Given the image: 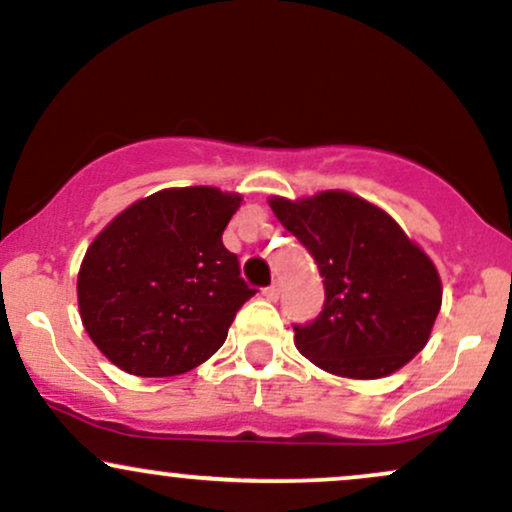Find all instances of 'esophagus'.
<instances>
[{"instance_id": "esophagus-1", "label": "esophagus", "mask_w": 512, "mask_h": 512, "mask_svg": "<svg viewBox=\"0 0 512 512\" xmlns=\"http://www.w3.org/2000/svg\"><path fill=\"white\" fill-rule=\"evenodd\" d=\"M279 296H281L279 284H272L269 289H264V298H267V301H279Z\"/></svg>"}]
</instances>
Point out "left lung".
<instances>
[{
    "mask_svg": "<svg viewBox=\"0 0 512 512\" xmlns=\"http://www.w3.org/2000/svg\"><path fill=\"white\" fill-rule=\"evenodd\" d=\"M286 231L313 255L325 308L296 330V349L339 378L397 373L428 344L443 303L431 257L368 199L344 190L269 197Z\"/></svg>",
    "mask_w": 512,
    "mask_h": 512,
    "instance_id": "left-lung-1",
    "label": "left lung"
}]
</instances>
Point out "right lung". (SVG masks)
<instances>
[{"instance_id": "1", "label": "right lung", "mask_w": 512, "mask_h": 512, "mask_svg": "<svg viewBox=\"0 0 512 512\" xmlns=\"http://www.w3.org/2000/svg\"><path fill=\"white\" fill-rule=\"evenodd\" d=\"M240 204L243 195L219 187H166L93 238L76 301L110 363L139 378H170L221 349L238 308L255 296L221 240Z\"/></svg>"}]
</instances>
